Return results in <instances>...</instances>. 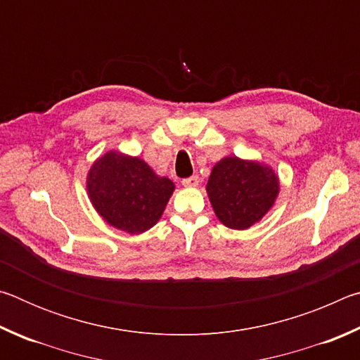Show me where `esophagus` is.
Wrapping results in <instances>:
<instances>
[{"label": "esophagus", "mask_w": 360, "mask_h": 360, "mask_svg": "<svg viewBox=\"0 0 360 360\" xmlns=\"http://www.w3.org/2000/svg\"><path fill=\"white\" fill-rule=\"evenodd\" d=\"M182 186H184V187H197L198 186V178H197V176H191V178L182 179Z\"/></svg>", "instance_id": "esophagus-1"}]
</instances>
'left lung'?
<instances>
[{"instance_id":"1","label":"left lung","mask_w":360,"mask_h":360,"mask_svg":"<svg viewBox=\"0 0 360 360\" xmlns=\"http://www.w3.org/2000/svg\"><path fill=\"white\" fill-rule=\"evenodd\" d=\"M206 192L225 227L246 230L271 210L279 179L270 167L259 162L225 157L212 167Z\"/></svg>"}]
</instances>
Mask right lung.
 <instances>
[{
  "label": "right lung",
  "mask_w": 360,
  "mask_h": 360,
  "mask_svg": "<svg viewBox=\"0 0 360 360\" xmlns=\"http://www.w3.org/2000/svg\"><path fill=\"white\" fill-rule=\"evenodd\" d=\"M173 191V181L157 176L139 157L117 150L101 155L87 174L89 198L96 212L131 235L154 227Z\"/></svg>",
  "instance_id": "1"
}]
</instances>
